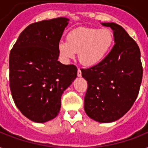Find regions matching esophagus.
I'll return each instance as SVG.
<instances>
[{
  "label": "esophagus",
  "instance_id": "1",
  "mask_svg": "<svg viewBox=\"0 0 148 148\" xmlns=\"http://www.w3.org/2000/svg\"><path fill=\"white\" fill-rule=\"evenodd\" d=\"M77 77H81V69L77 70Z\"/></svg>",
  "mask_w": 148,
  "mask_h": 148
}]
</instances>
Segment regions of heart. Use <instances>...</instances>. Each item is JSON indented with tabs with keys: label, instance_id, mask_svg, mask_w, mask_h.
I'll return each instance as SVG.
<instances>
[{
	"label": "heart",
	"instance_id": "heart-1",
	"mask_svg": "<svg viewBox=\"0 0 148 148\" xmlns=\"http://www.w3.org/2000/svg\"><path fill=\"white\" fill-rule=\"evenodd\" d=\"M114 41L110 29L79 27L71 31L67 40H60L58 51L66 61L74 59L79 53V60L84 66L95 67L108 56Z\"/></svg>",
	"mask_w": 148,
	"mask_h": 148
}]
</instances>
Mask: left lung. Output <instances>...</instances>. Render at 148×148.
Instances as JSON below:
<instances>
[{"instance_id": "8db88e82", "label": "left lung", "mask_w": 148, "mask_h": 148, "mask_svg": "<svg viewBox=\"0 0 148 148\" xmlns=\"http://www.w3.org/2000/svg\"><path fill=\"white\" fill-rule=\"evenodd\" d=\"M101 24L111 28L114 45L101 64L81 70L88 84L84 110L95 121L110 123L123 117L134 103L143 68L139 47L126 31L113 22Z\"/></svg>"}]
</instances>
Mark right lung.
Returning a JSON list of instances; mask_svg holds the SVG:
<instances>
[{
    "mask_svg": "<svg viewBox=\"0 0 148 148\" xmlns=\"http://www.w3.org/2000/svg\"><path fill=\"white\" fill-rule=\"evenodd\" d=\"M69 21L58 17L30 24L10 51L12 97L21 112L37 123L58 116L63 93L77 77L74 65L58 61V43Z\"/></svg>",
    "mask_w": 148,
    "mask_h": 148,
    "instance_id": "obj_1",
    "label": "right lung"
}]
</instances>
